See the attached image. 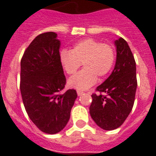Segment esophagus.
<instances>
[{"instance_id": "obj_1", "label": "esophagus", "mask_w": 156, "mask_h": 156, "mask_svg": "<svg viewBox=\"0 0 156 156\" xmlns=\"http://www.w3.org/2000/svg\"><path fill=\"white\" fill-rule=\"evenodd\" d=\"M83 94V91H81V90H77V94H78V96H80L81 94Z\"/></svg>"}]
</instances>
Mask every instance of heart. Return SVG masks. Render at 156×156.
<instances>
[{
  "label": "heart",
  "mask_w": 156,
  "mask_h": 156,
  "mask_svg": "<svg viewBox=\"0 0 156 156\" xmlns=\"http://www.w3.org/2000/svg\"><path fill=\"white\" fill-rule=\"evenodd\" d=\"M115 55L112 47L92 38L77 42L71 51L60 53V62L69 75H74L81 63L84 69L69 80V86L76 90H87L95 84L97 77L101 79L110 73Z\"/></svg>",
  "instance_id": "heart-1"
}]
</instances>
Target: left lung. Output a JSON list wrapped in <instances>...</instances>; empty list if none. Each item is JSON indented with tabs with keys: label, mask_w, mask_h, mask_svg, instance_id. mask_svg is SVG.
<instances>
[{
	"label": "left lung",
	"mask_w": 156,
	"mask_h": 156,
	"mask_svg": "<svg viewBox=\"0 0 156 156\" xmlns=\"http://www.w3.org/2000/svg\"><path fill=\"white\" fill-rule=\"evenodd\" d=\"M115 45L116 61L113 71L96 88L100 94L91 95L90 106L93 120L105 130L116 129L124 122L133 108L137 86L136 62L127 42L120 37Z\"/></svg>",
	"instance_id": "left-lung-1"
}]
</instances>
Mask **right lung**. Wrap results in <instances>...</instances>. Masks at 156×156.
Masks as SVG:
<instances>
[{"label":"right lung","instance_id":"obj_1","mask_svg":"<svg viewBox=\"0 0 156 156\" xmlns=\"http://www.w3.org/2000/svg\"><path fill=\"white\" fill-rule=\"evenodd\" d=\"M60 45L57 34H41L29 45L21 60L24 107L37 128L49 134L64 129L77 98L74 89L62 93L66 79L60 62Z\"/></svg>","mask_w":156,"mask_h":156}]
</instances>
